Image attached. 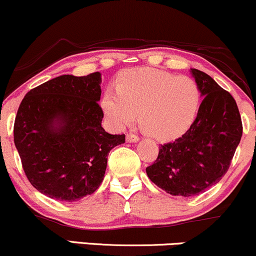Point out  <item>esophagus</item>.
Wrapping results in <instances>:
<instances>
[{"label":"esophagus","instance_id":"34e87169","mask_svg":"<svg viewBox=\"0 0 256 256\" xmlns=\"http://www.w3.org/2000/svg\"><path fill=\"white\" fill-rule=\"evenodd\" d=\"M127 142H138L139 141V136L135 134H127V138H126Z\"/></svg>","mask_w":256,"mask_h":256}]
</instances>
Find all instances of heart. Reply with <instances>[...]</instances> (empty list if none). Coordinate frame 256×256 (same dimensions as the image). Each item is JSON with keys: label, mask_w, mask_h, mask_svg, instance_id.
<instances>
[{"label": "heart", "mask_w": 256, "mask_h": 256, "mask_svg": "<svg viewBox=\"0 0 256 256\" xmlns=\"http://www.w3.org/2000/svg\"><path fill=\"white\" fill-rule=\"evenodd\" d=\"M202 103L199 84L156 68L122 72L116 90L108 88L100 106L108 122L116 129L139 123L152 136L169 140L180 136L195 122Z\"/></svg>", "instance_id": "heart-1"}]
</instances>
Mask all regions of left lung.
Returning a JSON list of instances; mask_svg holds the SVG:
<instances>
[{"mask_svg":"<svg viewBox=\"0 0 256 256\" xmlns=\"http://www.w3.org/2000/svg\"><path fill=\"white\" fill-rule=\"evenodd\" d=\"M190 73L202 91L199 115L181 138L160 145L158 158L146 168L156 186L177 196L199 195L220 181L242 136L232 96L199 69Z\"/></svg>","mask_w":256,"mask_h":256,"instance_id":"1","label":"left lung"}]
</instances>
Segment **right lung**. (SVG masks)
<instances>
[{
    "mask_svg": "<svg viewBox=\"0 0 256 256\" xmlns=\"http://www.w3.org/2000/svg\"><path fill=\"white\" fill-rule=\"evenodd\" d=\"M102 74L61 75L27 92L14 123L24 171L42 194L76 201L102 184L108 156L124 142L102 127Z\"/></svg>",
    "mask_w": 256,
    "mask_h": 256,
    "instance_id": "1",
    "label": "right lung"
}]
</instances>
